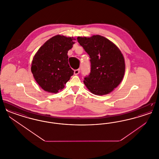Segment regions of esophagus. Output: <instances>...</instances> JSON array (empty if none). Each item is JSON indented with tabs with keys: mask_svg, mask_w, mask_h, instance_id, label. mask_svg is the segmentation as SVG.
<instances>
[{
	"mask_svg": "<svg viewBox=\"0 0 159 159\" xmlns=\"http://www.w3.org/2000/svg\"><path fill=\"white\" fill-rule=\"evenodd\" d=\"M79 73H80V69H76L75 70V75H79Z\"/></svg>",
	"mask_w": 159,
	"mask_h": 159,
	"instance_id": "1",
	"label": "esophagus"
}]
</instances>
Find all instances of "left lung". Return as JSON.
I'll use <instances>...</instances> for the list:
<instances>
[{"label": "left lung", "instance_id": "1", "mask_svg": "<svg viewBox=\"0 0 159 159\" xmlns=\"http://www.w3.org/2000/svg\"><path fill=\"white\" fill-rule=\"evenodd\" d=\"M77 40L91 58V72L83 81L87 88L98 95L113 91L121 82L125 71V60L119 49L99 35L78 37Z\"/></svg>", "mask_w": 159, "mask_h": 159}]
</instances>
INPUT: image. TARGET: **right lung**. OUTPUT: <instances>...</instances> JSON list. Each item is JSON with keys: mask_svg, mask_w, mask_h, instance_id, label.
Masks as SVG:
<instances>
[{"mask_svg": "<svg viewBox=\"0 0 159 159\" xmlns=\"http://www.w3.org/2000/svg\"><path fill=\"white\" fill-rule=\"evenodd\" d=\"M73 40L72 38L57 35L46 41L34 55L31 70L43 90L57 93L73 75L67 55L75 43Z\"/></svg>", "mask_w": 159, "mask_h": 159, "instance_id": "1", "label": "right lung"}]
</instances>
